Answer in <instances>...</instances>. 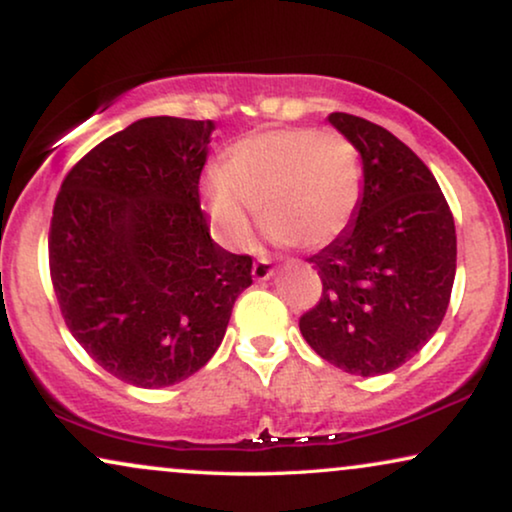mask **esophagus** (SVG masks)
I'll return each mask as SVG.
<instances>
[{"instance_id":"34e87169","label":"esophagus","mask_w":512,"mask_h":512,"mask_svg":"<svg viewBox=\"0 0 512 512\" xmlns=\"http://www.w3.org/2000/svg\"><path fill=\"white\" fill-rule=\"evenodd\" d=\"M251 275H254V279H258V282H265V279H270L272 275H275V268H272V263L268 261V258H258V261L254 263V268H251Z\"/></svg>"}]
</instances>
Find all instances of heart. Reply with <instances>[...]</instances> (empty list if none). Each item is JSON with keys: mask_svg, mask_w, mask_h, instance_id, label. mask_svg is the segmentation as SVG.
Masks as SVG:
<instances>
[{"mask_svg": "<svg viewBox=\"0 0 512 512\" xmlns=\"http://www.w3.org/2000/svg\"><path fill=\"white\" fill-rule=\"evenodd\" d=\"M363 195L359 149L345 135L310 125L268 128L230 146L226 167L205 177V200L223 244L249 237L261 212L272 242L317 249L352 223Z\"/></svg>", "mask_w": 512, "mask_h": 512, "instance_id": "b5f03b06", "label": "heart"}]
</instances>
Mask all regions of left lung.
Returning a JSON list of instances; mask_svg holds the SVG:
<instances>
[{"label":"left lung","instance_id":"obj_1","mask_svg":"<svg viewBox=\"0 0 512 512\" xmlns=\"http://www.w3.org/2000/svg\"><path fill=\"white\" fill-rule=\"evenodd\" d=\"M361 153L363 195L342 235L307 258L319 303L300 333L345 373L384 375L412 359L443 321L457 272L454 219L436 177L410 146L366 118L328 116Z\"/></svg>","mask_w":512,"mask_h":512}]
</instances>
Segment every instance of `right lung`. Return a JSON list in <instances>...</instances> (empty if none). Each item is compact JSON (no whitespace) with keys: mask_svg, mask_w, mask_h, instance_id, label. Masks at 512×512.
<instances>
[{"mask_svg":"<svg viewBox=\"0 0 512 512\" xmlns=\"http://www.w3.org/2000/svg\"><path fill=\"white\" fill-rule=\"evenodd\" d=\"M212 121L151 116L88 151L55 198L48 263L69 333L142 389L177 384L219 349L251 256L209 237L200 172Z\"/></svg>","mask_w":512,"mask_h":512,"instance_id":"1","label":"right lung"}]
</instances>
